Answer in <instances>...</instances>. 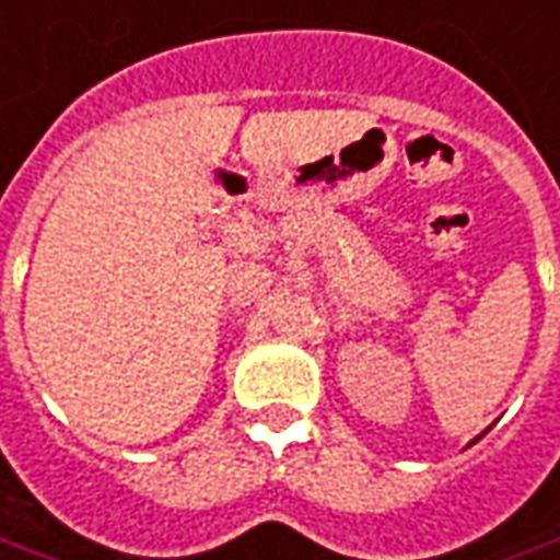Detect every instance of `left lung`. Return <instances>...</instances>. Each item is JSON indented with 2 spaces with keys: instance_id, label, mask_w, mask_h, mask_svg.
Segmentation results:
<instances>
[{
  "instance_id": "left-lung-1",
  "label": "left lung",
  "mask_w": 560,
  "mask_h": 560,
  "mask_svg": "<svg viewBox=\"0 0 560 560\" xmlns=\"http://www.w3.org/2000/svg\"><path fill=\"white\" fill-rule=\"evenodd\" d=\"M475 441H478V439H475Z\"/></svg>"
}]
</instances>
